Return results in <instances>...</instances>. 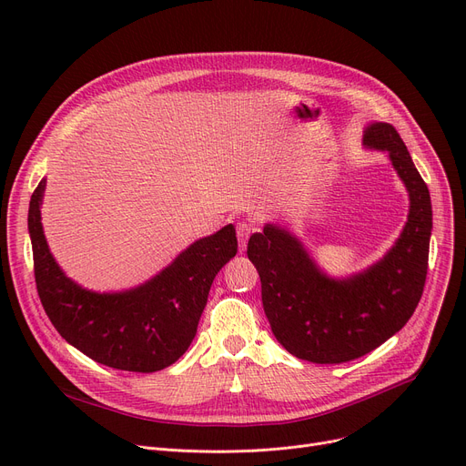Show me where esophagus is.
<instances>
[{"label": "esophagus", "instance_id": "34e87169", "mask_svg": "<svg viewBox=\"0 0 466 466\" xmlns=\"http://www.w3.org/2000/svg\"><path fill=\"white\" fill-rule=\"evenodd\" d=\"M253 232H255V225L253 223H248V220H241V223H238L236 234H238V241H239V253L246 251L248 239H249V236Z\"/></svg>", "mask_w": 466, "mask_h": 466}]
</instances>
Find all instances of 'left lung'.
Listing matches in <instances>:
<instances>
[{
	"mask_svg": "<svg viewBox=\"0 0 466 466\" xmlns=\"http://www.w3.org/2000/svg\"><path fill=\"white\" fill-rule=\"evenodd\" d=\"M362 145L387 153L410 196L406 225L378 262L350 278H330L295 234L272 223L248 243L274 336L290 355L317 364L348 362L380 348L408 323L425 287L432 230L429 188L387 122L366 127Z\"/></svg>",
	"mask_w": 466,
	"mask_h": 466,
	"instance_id": "1",
	"label": "left lung"
}]
</instances>
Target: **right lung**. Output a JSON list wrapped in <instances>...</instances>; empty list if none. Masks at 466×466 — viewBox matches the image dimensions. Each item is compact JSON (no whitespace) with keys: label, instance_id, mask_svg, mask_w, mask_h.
Returning a JSON list of instances; mask_svg holds the SVG:
<instances>
[{"label":"right lung","instance_id":"add662e5","mask_svg":"<svg viewBox=\"0 0 466 466\" xmlns=\"http://www.w3.org/2000/svg\"><path fill=\"white\" fill-rule=\"evenodd\" d=\"M45 179L30 200L28 230L41 304L60 336L92 360L149 374L174 364L196 336L215 276L238 253L236 228L196 239L149 281L96 292L69 279L46 246L41 225Z\"/></svg>","mask_w":466,"mask_h":466}]
</instances>
